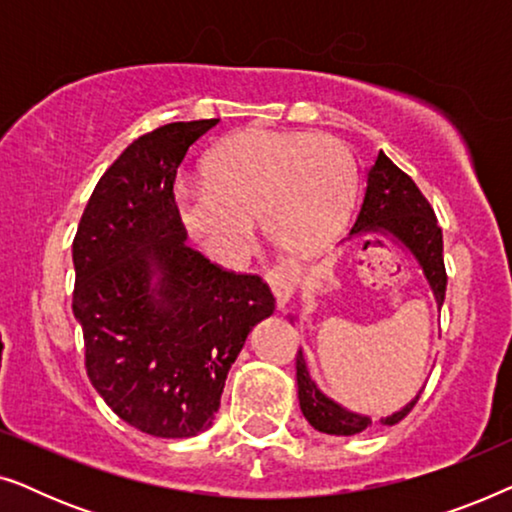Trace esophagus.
<instances>
[{
  "label": "esophagus",
  "mask_w": 512,
  "mask_h": 512,
  "mask_svg": "<svg viewBox=\"0 0 512 512\" xmlns=\"http://www.w3.org/2000/svg\"><path fill=\"white\" fill-rule=\"evenodd\" d=\"M265 279H268L270 289L275 293L277 307H284L291 300L293 293H296L298 277L296 272H293V268H284V265H279V268H272L268 275H265Z\"/></svg>",
  "instance_id": "1"
}]
</instances>
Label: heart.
<instances>
[{"mask_svg": "<svg viewBox=\"0 0 512 512\" xmlns=\"http://www.w3.org/2000/svg\"><path fill=\"white\" fill-rule=\"evenodd\" d=\"M356 186V163L338 139L251 128L209 153L202 184L174 188V212L186 235L219 263L244 254L254 216L272 244L300 256L338 237Z\"/></svg>", "mask_w": 512, "mask_h": 512, "instance_id": "obj_1", "label": "heart"}]
</instances>
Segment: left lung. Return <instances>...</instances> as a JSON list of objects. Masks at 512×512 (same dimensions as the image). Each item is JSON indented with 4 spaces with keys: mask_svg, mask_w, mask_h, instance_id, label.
Returning <instances> with one entry per match:
<instances>
[{
    "mask_svg": "<svg viewBox=\"0 0 512 512\" xmlns=\"http://www.w3.org/2000/svg\"><path fill=\"white\" fill-rule=\"evenodd\" d=\"M370 236H375L376 240L370 241ZM347 240H363V247L368 242H394L405 254H410L417 268L422 270L424 282L431 289L438 310L443 307L447 277L443 265V233L438 228L436 214H433L424 195L419 193L415 181L398 170L384 156V151L377 153L375 163L368 167L366 195H363L361 212L356 216ZM289 319L293 324V317ZM296 380L300 410L317 431L331 433V436H354V433L366 431L373 424L368 415L345 408L317 387L310 370H307L303 349H298L296 356ZM419 394H422V389H419ZM419 394L410 403H405L401 410L382 417L380 424L391 426L401 422L415 408Z\"/></svg>",
    "mask_w": 512,
    "mask_h": 512,
    "instance_id": "left-lung-1",
    "label": "left lung"
}]
</instances>
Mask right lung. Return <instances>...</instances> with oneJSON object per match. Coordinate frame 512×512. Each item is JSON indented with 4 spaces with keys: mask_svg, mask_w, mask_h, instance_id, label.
Segmentation results:
<instances>
[{
    "mask_svg": "<svg viewBox=\"0 0 512 512\" xmlns=\"http://www.w3.org/2000/svg\"><path fill=\"white\" fill-rule=\"evenodd\" d=\"M216 123H170L135 139L97 181L72 244L90 382L123 422L156 438L212 426L247 335L275 312L261 277L188 247L174 212L177 167Z\"/></svg>",
    "mask_w": 512,
    "mask_h": 512,
    "instance_id": "right-lung-1",
    "label": "right lung"
}]
</instances>
